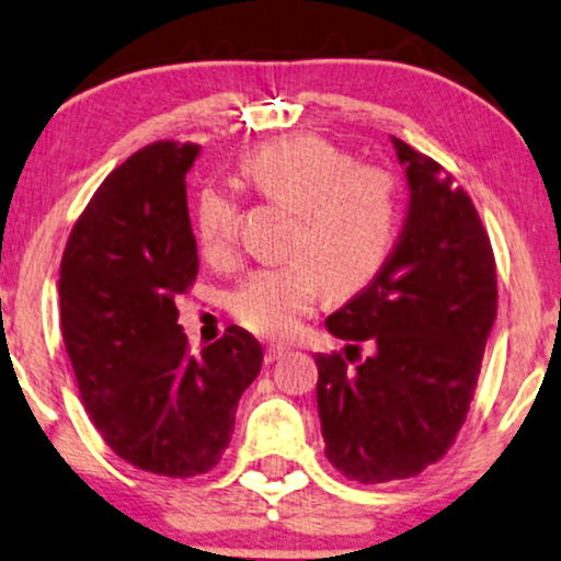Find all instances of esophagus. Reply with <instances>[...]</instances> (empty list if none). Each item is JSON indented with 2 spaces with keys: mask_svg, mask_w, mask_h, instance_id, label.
I'll return each instance as SVG.
<instances>
[{
  "mask_svg": "<svg viewBox=\"0 0 561 561\" xmlns=\"http://www.w3.org/2000/svg\"><path fill=\"white\" fill-rule=\"evenodd\" d=\"M283 355H286V347H280V345H271L265 351V363H275L278 358H283Z\"/></svg>",
  "mask_w": 561,
  "mask_h": 561,
  "instance_id": "34e87169",
  "label": "esophagus"
}]
</instances>
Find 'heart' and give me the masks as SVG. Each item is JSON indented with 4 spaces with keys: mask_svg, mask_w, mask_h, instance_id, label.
Returning <instances> with one entry per match:
<instances>
[{
    "mask_svg": "<svg viewBox=\"0 0 561 561\" xmlns=\"http://www.w3.org/2000/svg\"><path fill=\"white\" fill-rule=\"evenodd\" d=\"M244 180L265 201L290 208L283 260L252 271L231 294V314L260 337L283 340L314 311L322 288L347 296L387 265L399 227V185L378 164L322 136H286L244 157ZM193 231L210 265H231L239 250V201L203 185L193 201Z\"/></svg>",
    "mask_w": 561,
    "mask_h": 561,
    "instance_id": "obj_1",
    "label": "heart"
}]
</instances>
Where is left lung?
Listing matches in <instances>:
<instances>
[{
  "mask_svg": "<svg viewBox=\"0 0 561 561\" xmlns=\"http://www.w3.org/2000/svg\"><path fill=\"white\" fill-rule=\"evenodd\" d=\"M391 141L410 183L404 229L381 273L327 317L353 345L314 358L324 454L360 484L417 477L446 456L497 317L494 252L474 203L435 159Z\"/></svg>",
  "mask_w": 561,
  "mask_h": 561,
  "instance_id": "left-lung-1",
  "label": "left lung"
}]
</instances>
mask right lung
Returning <instances> with one entry per match:
<instances>
[{
    "label": "right lung",
    "mask_w": 561,
    "mask_h": 561,
    "mask_svg": "<svg viewBox=\"0 0 561 561\" xmlns=\"http://www.w3.org/2000/svg\"><path fill=\"white\" fill-rule=\"evenodd\" d=\"M198 144L154 141L107 174L61 257V334L79 397L123 461L159 477L206 474L234 433L263 347L231 324L191 353L174 298L198 275L185 172Z\"/></svg>",
    "instance_id": "obj_1"
}]
</instances>
